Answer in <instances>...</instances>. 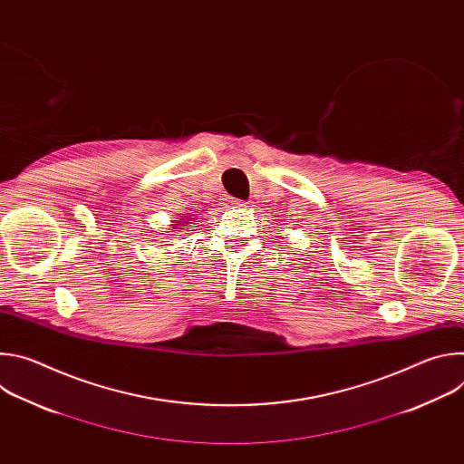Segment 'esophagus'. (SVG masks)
<instances>
[{"mask_svg": "<svg viewBox=\"0 0 464 464\" xmlns=\"http://www.w3.org/2000/svg\"><path fill=\"white\" fill-rule=\"evenodd\" d=\"M231 206H237V208H244L246 204L242 202V200H235V198H229V200H227Z\"/></svg>", "mask_w": 464, "mask_h": 464, "instance_id": "34e87169", "label": "esophagus"}]
</instances>
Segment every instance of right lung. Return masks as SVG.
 Masks as SVG:
<instances>
[{
  "mask_svg": "<svg viewBox=\"0 0 464 464\" xmlns=\"http://www.w3.org/2000/svg\"><path fill=\"white\" fill-rule=\"evenodd\" d=\"M172 222H174V224H172L170 229H185L187 224H192L190 218H185V217H181V218H178V220H172ZM167 233H169V231H167Z\"/></svg>",
  "mask_w": 464,
  "mask_h": 464,
  "instance_id": "add662e5",
  "label": "right lung"
}]
</instances>
